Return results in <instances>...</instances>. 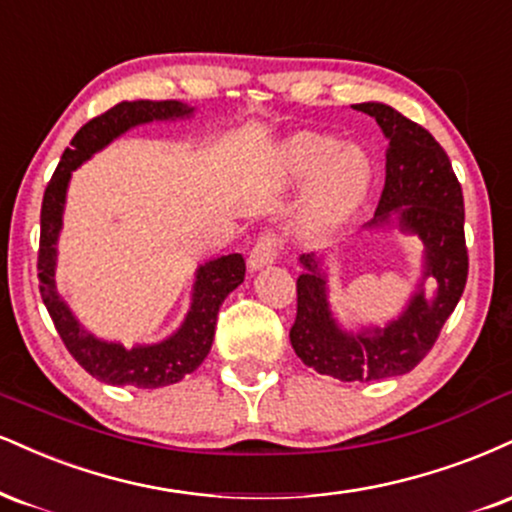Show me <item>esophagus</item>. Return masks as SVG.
<instances>
[{
  "mask_svg": "<svg viewBox=\"0 0 512 512\" xmlns=\"http://www.w3.org/2000/svg\"><path fill=\"white\" fill-rule=\"evenodd\" d=\"M279 250H281L279 236H276V233H264V236L255 243V248L250 250V257H248L250 272H257V269L272 264L276 260V255H279Z\"/></svg>",
  "mask_w": 512,
  "mask_h": 512,
  "instance_id": "1",
  "label": "esophagus"
}]
</instances>
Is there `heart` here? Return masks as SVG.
<instances>
[{
    "mask_svg": "<svg viewBox=\"0 0 512 512\" xmlns=\"http://www.w3.org/2000/svg\"><path fill=\"white\" fill-rule=\"evenodd\" d=\"M283 176L295 186L310 183L303 229L326 236L367 200L374 164L360 145H343L326 133H295L279 147Z\"/></svg>",
    "mask_w": 512,
    "mask_h": 512,
    "instance_id": "heart-1",
    "label": "heart"
}]
</instances>
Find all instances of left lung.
Returning <instances> with one entry per match:
<instances>
[{
    "instance_id": "obj_1",
    "label": "left lung",
    "mask_w": 512,
    "mask_h": 512,
    "mask_svg": "<svg viewBox=\"0 0 512 512\" xmlns=\"http://www.w3.org/2000/svg\"><path fill=\"white\" fill-rule=\"evenodd\" d=\"M353 109L372 116L389 140L384 193L365 229L396 226L420 238L422 276L408 305L391 322L346 329L329 305L326 255H303L291 346L319 374L338 381H377L420 365L453 315L467 281L465 205L451 159L427 128L384 102L353 104ZM427 278L437 283L432 296L423 293Z\"/></svg>"
}]
</instances>
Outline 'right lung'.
Instances as JSON below:
<instances>
[{"instance_id": "1", "label": "right lung", "mask_w": 512, "mask_h": 512, "mask_svg": "<svg viewBox=\"0 0 512 512\" xmlns=\"http://www.w3.org/2000/svg\"><path fill=\"white\" fill-rule=\"evenodd\" d=\"M193 114L195 107L178 100L119 102L109 112L85 123L73 135L71 147H66V152L61 155L57 171H54L52 181L47 183L45 197H42L38 252L42 303H45L49 317L57 326L61 341L76 357L78 365L104 384L159 389V386L176 384L186 374L195 372L212 348L221 303L245 279V260L238 252L200 264L195 269L188 315L183 317L181 326L164 341L135 343L133 348L90 334L57 291V281H54L59 255L57 243L61 226H64L66 190H69L73 171L135 126H145L152 121L190 119Z\"/></svg>"}]
</instances>
